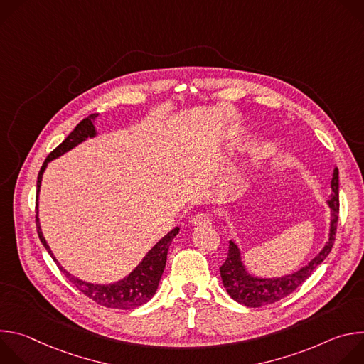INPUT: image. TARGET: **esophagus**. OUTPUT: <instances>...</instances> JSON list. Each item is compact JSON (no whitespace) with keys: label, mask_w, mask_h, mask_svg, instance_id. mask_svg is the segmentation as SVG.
<instances>
[{"label":"esophagus","mask_w":364,"mask_h":364,"mask_svg":"<svg viewBox=\"0 0 364 364\" xmlns=\"http://www.w3.org/2000/svg\"><path fill=\"white\" fill-rule=\"evenodd\" d=\"M213 218L209 213H198L197 216L193 218V225H198V226H209L212 225Z\"/></svg>","instance_id":"esophagus-1"}]
</instances>
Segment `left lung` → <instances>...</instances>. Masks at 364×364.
<instances>
[{
    "label": "left lung",
    "mask_w": 364,
    "mask_h": 364,
    "mask_svg": "<svg viewBox=\"0 0 364 364\" xmlns=\"http://www.w3.org/2000/svg\"><path fill=\"white\" fill-rule=\"evenodd\" d=\"M331 188L333 194L328 201L331 207V230H330V239L324 249L320 252L317 257H314L305 268L299 269L298 272L275 278V279H257L250 275H247L243 269V265L240 262V255L237 246L230 240L229 242V252L225 264L220 267V275L223 285L228 291V294L239 304H243L246 306L257 308L262 305L274 304L289 294H292L306 278L311 277L316 271V268L324 261L331 252V247L336 240L337 233V223H338V212H340V198H338V170H334V176L331 180Z\"/></svg>",
    "instance_id": "1"
}]
</instances>
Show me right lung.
Wrapping results in <instances>:
<instances>
[{
	"mask_svg": "<svg viewBox=\"0 0 364 364\" xmlns=\"http://www.w3.org/2000/svg\"><path fill=\"white\" fill-rule=\"evenodd\" d=\"M96 114L89 115L87 118L82 119L76 128L68 135V138L59 145L56 146L53 151H51L47 159L44 160L40 171H38V177H37V193L41 184V176L43 171L47 166L48 161H51L53 159L59 157V155L65 154L66 151L72 149L75 145H77L79 142H82L83 139H86L87 136H93L95 135V128L92 121L95 119ZM37 205H36V222H37V233L38 237L43 243V246L47 249V252L50 253V256L55 259L53 253H51L48 245L46 243V239L41 235V229L38 225V219H37ZM178 233V228L173 229L170 233H167L157 245H155L144 257V261L122 281L114 284V285H93V284H87L83 281L76 279L75 277H72L69 272H66L55 259V262L58 264V267L60 268V271L65 274V277L87 298H90L93 302L107 306V308H119V309H132L136 308L145 302H148L152 295L155 294L159 288V282L160 278L164 272L166 268V262H167V252L168 247L171 245V240L174 239V236Z\"/></svg>",
	"mask_w": 364,
	"mask_h": 364,
	"instance_id": "add662e5",
	"label": "right lung"
}]
</instances>
